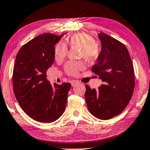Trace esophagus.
I'll return each instance as SVG.
<instances>
[{
    "mask_svg": "<svg viewBox=\"0 0 150 150\" xmlns=\"http://www.w3.org/2000/svg\"><path fill=\"white\" fill-rule=\"evenodd\" d=\"M78 83H79V81H77V80H72L71 81V86H75L78 84Z\"/></svg>",
    "mask_w": 150,
    "mask_h": 150,
    "instance_id": "obj_1",
    "label": "esophagus"
}]
</instances>
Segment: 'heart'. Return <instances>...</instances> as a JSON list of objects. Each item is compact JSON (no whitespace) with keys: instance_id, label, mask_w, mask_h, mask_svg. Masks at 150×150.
Here are the masks:
<instances>
[{"instance_id":"b5f03b06","label":"heart","mask_w":150,"mask_h":150,"mask_svg":"<svg viewBox=\"0 0 150 150\" xmlns=\"http://www.w3.org/2000/svg\"><path fill=\"white\" fill-rule=\"evenodd\" d=\"M67 43L73 47L80 49V56L88 63H93L98 59L101 51L95 39L85 33L74 34L67 39ZM68 48L62 42H59L55 47L54 55L56 62H62L67 56ZM83 69V63L81 61H69L64 66L66 73L71 76H75L79 71Z\"/></svg>"}]
</instances>
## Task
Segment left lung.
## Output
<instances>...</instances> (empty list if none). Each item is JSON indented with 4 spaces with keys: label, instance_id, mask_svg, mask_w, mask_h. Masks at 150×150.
<instances>
[{
    "label": "left lung",
    "instance_id": "8db88e82",
    "mask_svg": "<svg viewBox=\"0 0 150 150\" xmlns=\"http://www.w3.org/2000/svg\"><path fill=\"white\" fill-rule=\"evenodd\" d=\"M101 51L92 71L103 82L98 89L86 86L87 107L96 118L107 120L127 107L135 85L134 71L125 46L104 33L98 34Z\"/></svg>",
    "mask_w": 150,
    "mask_h": 150
}]
</instances>
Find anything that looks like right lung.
Here are the masks:
<instances>
[{"instance_id": "right-lung-1", "label": "right lung", "mask_w": 150, "mask_h": 150, "mask_svg": "<svg viewBox=\"0 0 150 150\" xmlns=\"http://www.w3.org/2000/svg\"><path fill=\"white\" fill-rule=\"evenodd\" d=\"M63 35H40L24 45L16 57L13 93L24 112L39 122L56 121L67 105L71 83L53 86L47 78V71L55 59L54 46Z\"/></svg>"}]
</instances>
